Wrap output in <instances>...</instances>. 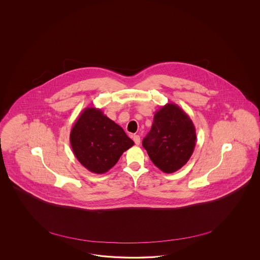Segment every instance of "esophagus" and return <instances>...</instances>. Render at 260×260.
Wrapping results in <instances>:
<instances>
[{"instance_id":"1","label":"esophagus","mask_w":260,"mask_h":260,"mask_svg":"<svg viewBox=\"0 0 260 260\" xmlns=\"http://www.w3.org/2000/svg\"><path fill=\"white\" fill-rule=\"evenodd\" d=\"M134 141L135 143V145H139L140 144V136L139 135H134Z\"/></svg>"}]
</instances>
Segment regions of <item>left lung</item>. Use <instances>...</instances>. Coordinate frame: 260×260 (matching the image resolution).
<instances>
[{"instance_id":"8db88e82","label":"left lung","mask_w":260,"mask_h":260,"mask_svg":"<svg viewBox=\"0 0 260 260\" xmlns=\"http://www.w3.org/2000/svg\"><path fill=\"white\" fill-rule=\"evenodd\" d=\"M197 143L196 127L179 106L168 103L157 110L143 147L159 170L173 173L191 156Z\"/></svg>"}]
</instances>
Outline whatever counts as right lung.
<instances>
[{
    "instance_id": "1",
    "label": "right lung",
    "mask_w": 260,
    "mask_h": 260,
    "mask_svg": "<svg viewBox=\"0 0 260 260\" xmlns=\"http://www.w3.org/2000/svg\"><path fill=\"white\" fill-rule=\"evenodd\" d=\"M70 140L79 162L97 174L107 173L134 145L121 126L93 107L82 111L71 128Z\"/></svg>"
}]
</instances>
